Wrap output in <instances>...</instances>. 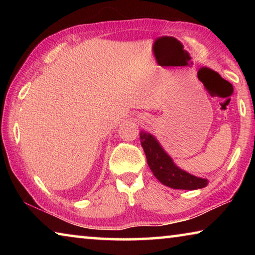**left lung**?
<instances>
[{"label": "left lung", "mask_w": 255, "mask_h": 255, "mask_svg": "<svg viewBox=\"0 0 255 255\" xmlns=\"http://www.w3.org/2000/svg\"><path fill=\"white\" fill-rule=\"evenodd\" d=\"M139 136L149 169L159 182L170 188L182 190L201 189L208 184L206 179L197 178L179 169L152 135L141 131Z\"/></svg>", "instance_id": "obj_1"}]
</instances>
